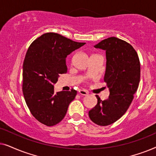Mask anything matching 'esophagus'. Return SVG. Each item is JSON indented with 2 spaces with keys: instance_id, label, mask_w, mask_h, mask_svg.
Here are the masks:
<instances>
[{
  "instance_id": "esophagus-1",
  "label": "esophagus",
  "mask_w": 156,
  "mask_h": 156,
  "mask_svg": "<svg viewBox=\"0 0 156 156\" xmlns=\"http://www.w3.org/2000/svg\"><path fill=\"white\" fill-rule=\"evenodd\" d=\"M79 94H80V95H82V96H87L89 94L88 91L84 90V89H80V90H79Z\"/></svg>"
}]
</instances>
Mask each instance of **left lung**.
Instances as JSON below:
<instances>
[{
	"instance_id": "obj_1",
	"label": "left lung",
	"mask_w": 156,
	"mask_h": 156,
	"mask_svg": "<svg viewBox=\"0 0 156 156\" xmlns=\"http://www.w3.org/2000/svg\"><path fill=\"white\" fill-rule=\"evenodd\" d=\"M106 51L104 82L109 89L108 99L101 101L89 112L91 121L99 126H108L119 120L131 105L140 82V66L136 51L129 43L112 37L94 45Z\"/></svg>"
}]
</instances>
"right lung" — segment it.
Instances as JSON below:
<instances>
[{
	"label": "right lung",
	"mask_w": 156,
	"mask_h": 156,
	"mask_svg": "<svg viewBox=\"0 0 156 156\" xmlns=\"http://www.w3.org/2000/svg\"><path fill=\"white\" fill-rule=\"evenodd\" d=\"M54 33L42 35L27 51L23 66V92L31 114L40 123L56 125L65 116L76 91L55 93L59 74L67 72V55L84 45Z\"/></svg>",
	"instance_id": "add662e5"
}]
</instances>
